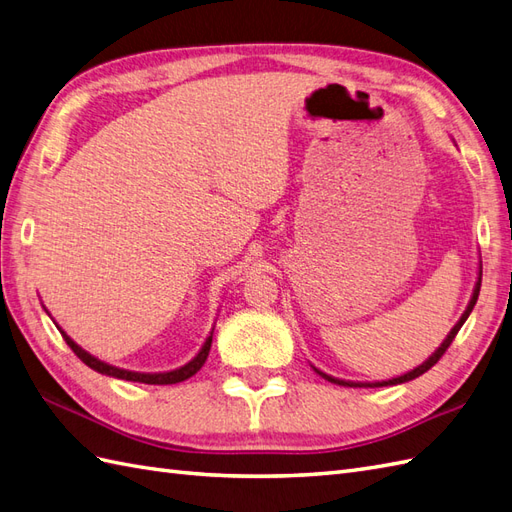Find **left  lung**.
Segmentation results:
<instances>
[{
	"instance_id": "left-lung-1",
	"label": "left lung",
	"mask_w": 512,
	"mask_h": 512,
	"mask_svg": "<svg viewBox=\"0 0 512 512\" xmlns=\"http://www.w3.org/2000/svg\"><path fill=\"white\" fill-rule=\"evenodd\" d=\"M480 283H482V270H480V277H478V283H476V290H474V296H471V300H469V305H467V309H465V313L461 316V320H458V324L454 326V329L450 331V335L445 337V342L437 348V352L435 355H432L426 363H422L419 365V368H415L413 372H406L404 376H398V378H391V381H383V383H368V385H361V383H346V381H337V378H331V376H326V374H322L320 370H316L318 374H322L326 381H331V383H335V385H348V387H387V385H400V383H406V381H413V378H417V376H422L424 372H428L432 365H435L443 355H445V350L450 348V344L454 342V337H456V333L461 331V326L465 324V320L469 318V313H471V309H474V305H476V300H478V294H480Z\"/></svg>"
}]
</instances>
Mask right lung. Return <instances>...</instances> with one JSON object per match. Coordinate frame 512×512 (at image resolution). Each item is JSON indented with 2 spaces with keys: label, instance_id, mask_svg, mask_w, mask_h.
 I'll return each instance as SVG.
<instances>
[{
  "label": "right lung",
  "instance_id": "1",
  "mask_svg": "<svg viewBox=\"0 0 512 512\" xmlns=\"http://www.w3.org/2000/svg\"><path fill=\"white\" fill-rule=\"evenodd\" d=\"M60 333H62V337H64V342L69 344V348L88 365V368H93V370L99 372V374H108V376H114V378H123V381L147 383V385H175V383L186 381V378L194 376L196 372H199V370L203 368V363H205V359H207V355H209V346H212V335H209L199 355H196L188 365H183V368L173 370V372H164V374H138V372L119 370V368H114V365H108V363H103V361H99V359H95V357H90L88 352H84L80 346H77L67 333H64V331H60Z\"/></svg>",
  "mask_w": 512,
  "mask_h": 512
}]
</instances>
